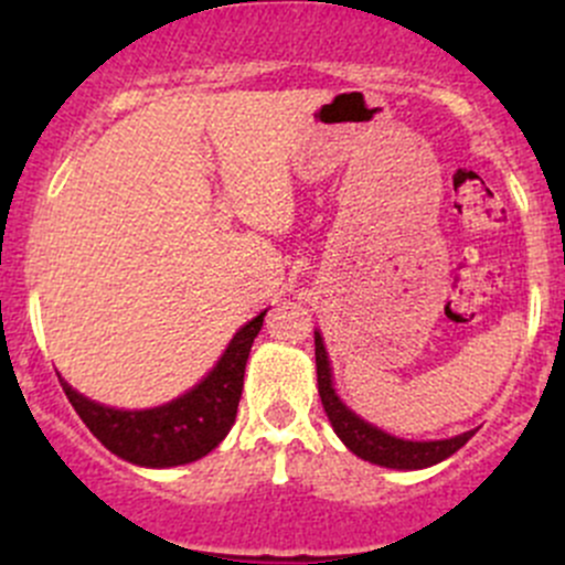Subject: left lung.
Listing matches in <instances>:
<instances>
[{
    "mask_svg": "<svg viewBox=\"0 0 565 565\" xmlns=\"http://www.w3.org/2000/svg\"><path fill=\"white\" fill-rule=\"evenodd\" d=\"M315 355L319 398H322L324 413H328V420L330 426H333L335 435L341 437V443H344L355 457L380 467H393V470H424V467H431L437 465V461L448 459L451 454H457L459 448L476 435V431H465V435L451 437V440L429 443H413L402 440V437H393L388 431L377 429V426H372L369 420H363L361 415H355L344 402H341L339 393L333 388V380H330L333 374H330V361L328 352H324L319 330H315Z\"/></svg>",
    "mask_w": 565,
    "mask_h": 565,
    "instance_id": "1",
    "label": "left lung"
}]
</instances>
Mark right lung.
Here are the masks:
<instances>
[{"label":"right lung","mask_w":565,"mask_h":565,"mask_svg":"<svg viewBox=\"0 0 565 565\" xmlns=\"http://www.w3.org/2000/svg\"><path fill=\"white\" fill-rule=\"evenodd\" d=\"M250 319L232 335L230 347L213 372L191 391L152 409H114L73 391L60 377L62 391L71 398L87 429L119 459L139 467H177L207 457L235 424L241 404L246 361L262 319Z\"/></svg>","instance_id":"obj_1"}]
</instances>
